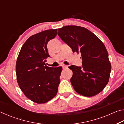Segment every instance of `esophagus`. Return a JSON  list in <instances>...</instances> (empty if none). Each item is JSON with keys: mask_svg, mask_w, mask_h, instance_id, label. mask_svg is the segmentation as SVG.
<instances>
[{"mask_svg": "<svg viewBox=\"0 0 124 124\" xmlns=\"http://www.w3.org/2000/svg\"><path fill=\"white\" fill-rule=\"evenodd\" d=\"M62 68H63V69H64V68H67V66H66V65H65V64H62Z\"/></svg>", "mask_w": 124, "mask_h": 124, "instance_id": "esophagus-1", "label": "esophagus"}]
</instances>
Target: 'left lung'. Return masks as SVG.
<instances>
[{
	"label": "left lung",
	"instance_id": "8db88e82",
	"mask_svg": "<svg viewBox=\"0 0 124 124\" xmlns=\"http://www.w3.org/2000/svg\"><path fill=\"white\" fill-rule=\"evenodd\" d=\"M58 35L71 47L73 52L81 54L82 67L72 65L70 83L78 93L94 96L104 89L109 79L111 64L102 41L83 27L66 26L58 29Z\"/></svg>",
	"mask_w": 124,
	"mask_h": 124
}]
</instances>
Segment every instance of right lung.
I'll return each mask as SVG.
<instances>
[{
	"mask_svg": "<svg viewBox=\"0 0 124 124\" xmlns=\"http://www.w3.org/2000/svg\"><path fill=\"white\" fill-rule=\"evenodd\" d=\"M57 29H49L33 35L21 47L16 64L17 81L29 100L45 103L57 95L62 67L46 66L49 57L48 41L57 35Z\"/></svg>",
	"mask_w": 124,
	"mask_h": 124,
	"instance_id": "right-lung-1",
	"label": "right lung"
}]
</instances>
